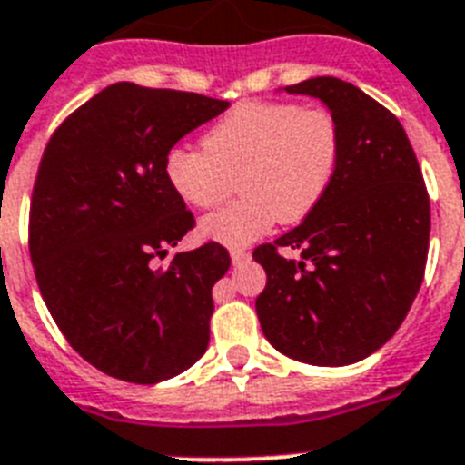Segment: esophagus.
I'll return each instance as SVG.
<instances>
[{"mask_svg":"<svg viewBox=\"0 0 465 465\" xmlns=\"http://www.w3.org/2000/svg\"><path fill=\"white\" fill-rule=\"evenodd\" d=\"M230 259H232V265H242L252 259V253L244 252V249H232V252H230Z\"/></svg>","mask_w":465,"mask_h":465,"instance_id":"34e87169","label":"esophagus"}]
</instances>
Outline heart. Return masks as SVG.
Returning <instances> with one entry per match:
<instances>
[{
	"instance_id": "obj_1",
	"label": "heart",
	"mask_w": 465,
	"mask_h": 465,
	"mask_svg": "<svg viewBox=\"0 0 465 465\" xmlns=\"http://www.w3.org/2000/svg\"><path fill=\"white\" fill-rule=\"evenodd\" d=\"M204 150L173 148L164 160L169 188L194 209L213 206L240 173L235 204L206 213L200 237L244 247L275 218L296 223L322 200L341 157V126L327 108L287 101L240 103L202 138Z\"/></svg>"
}]
</instances>
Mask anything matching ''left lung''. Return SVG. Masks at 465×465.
Instances as JSON below:
<instances>
[{"instance_id":"8db88e82","label":"left lung","mask_w":465,"mask_h":465,"mask_svg":"<svg viewBox=\"0 0 465 465\" xmlns=\"http://www.w3.org/2000/svg\"><path fill=\"white\" fill-rule=\"evenodd\" d=\"M280 91L334 113L341 157L303 223L253 252L268 275L256 315L282 355L346 367L388 343L410 312L426 271L430 200L410 138L381 103L336 77ZM282 246L302 261L280 257Z\"/></svg>"}]
</instances>
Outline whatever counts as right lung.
I'll return each instance as SVG.
<instances>
[{"label":"right lung","instance_id":"1","mask_svg":"<svg viewBox=\"0 0 465 465\" xmlns=\"http://www.w3.org/2000/svg\"><path fill=\"white\" fill-rule=\"evenodd\" d=\"M228 101L117 82L51 136L30 204V256L42 299L67 343L129 383H160L209 346L212 289L230 256L209 242L154 256L194 225L164 176L169 150Z\"/></svg>","mask_w":465,"mask_h":465}]
</instances>
